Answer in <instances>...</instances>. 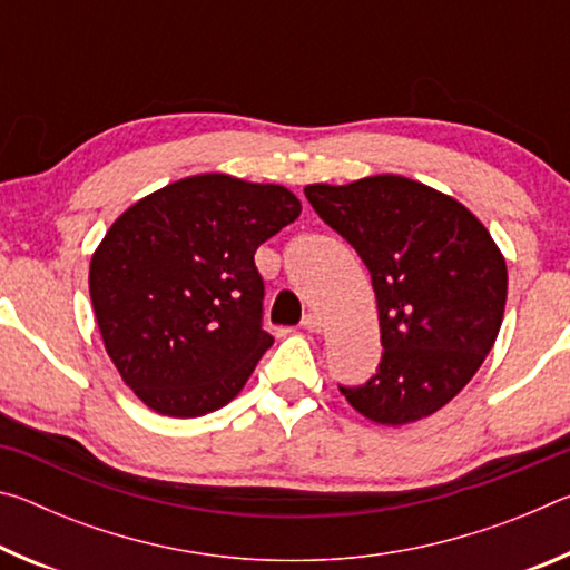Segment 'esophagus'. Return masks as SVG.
Listing matches in <instances>:
<instances>
[{
  "mask_svg": "<svg viewBox=\"0 0 570 570\" xmlns=\"http://www.w3.org/2000/svg\"><path fill=\"white\" fill-rule=\"evenodd\" d=\"M302 326L306 332H322L324 330V322H322V316L320 314H306L304 316V322H302Z\"/></svg>",
  "mask_w": 570,
  "mask_h": 570,
  "instance_id": "34e87169",
  "label": "esophagus"
}]
</instances>
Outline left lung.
<instances>
[{
    "mask_svg": "<svg viewBox=\"0 0 570 570\" xmlns=\"http://www.w3.org/2000/svg\"><path fill=\"white\" fill-rule=\"evenodd\" d=\"M304 193L360 254L377 296V374L340 392L380 424L430 417L493 350L508 298L503 254L465 206L404 176L314 183Z\"/></svg>",
    "mask_w": 570,
    "mask_h": 570,
    "instance_id": "8db88e82",
    "label": "left lung"
}]
</instances>
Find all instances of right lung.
<instances>
[{
    "mask_svg": "<svg viewBox=\"0 0 570 570\" xmlns=\"http://www.w3.org/2000/svg\"><path fill=\"white\" fill-rule=\"evenodd\" d=\"M298 214L284 186L204 173L110 226L90 262L95 320L122 382L153 412L200 417L244 390L274 344L254 254Z\"/></svg>",
    "mask_w": 570,
    "mask_h": 570,
    "instance_id": "1",
    "label": "right lung"
}]
</instances>
